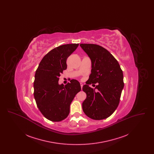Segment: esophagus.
I'll list each match as a JSON object with an SVG mask.
<instances>
[{"label": "esophagus", "mask_w": 154, "mask_h": 154, "mask_svg": "<svg viewBox=\"0 0 154 154\" xmlns=\"http://www.w3.org/2000/svg\"><path fill=\"white\" fill-rule=\"evenodd\" d=\"M80 86L81 88L82 89V87H83V85H82V83H80Z\"/></svg>", "instance_id": "esophagus-1"}]
</instances>
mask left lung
I'll return each instance as SVG.
<instances>
[{"mask_svg":"<svg viewBox=\"0 0 154 154\" xmlns=\"http://www.w3.org/2000/svg\"><path fill=\"white\" fill-rule=\"evenodd\" d=\"M80 46L92 62L91 74L82 87L87 94L82 110L91 119H106L119 104L124 87L122 70L117 59L102 46L94 44H80ZM96 83L95 88L88 86Z\"/></svg>","mask_w":154,"mask_h":154,"instance_id":"1","label":"left lung"}]
</instances>
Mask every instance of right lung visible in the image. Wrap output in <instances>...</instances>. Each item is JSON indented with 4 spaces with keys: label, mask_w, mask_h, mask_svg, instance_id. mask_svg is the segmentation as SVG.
<instances>
[{
    "label": "right lung",
    "mask_w": 154,
    "mask_h": 154,
    "mask_svg": "<svg viewBox=\"0 0 154 154\" xmlns=\"http://www.w3.org/2000/svg\"><path fill=\"white\" fill-rule=\"evenodd\" d=\"M79 45L64 44L52 49L42 59L36 71L33 86L37 106L45 117L53 122L68 116L70 104L81 91L80 84L76 80L65 86L58 84L60 74L67 69V59Z\"/></svg>",
    "instance_id": "right-lung-1"
}]
</instances>
